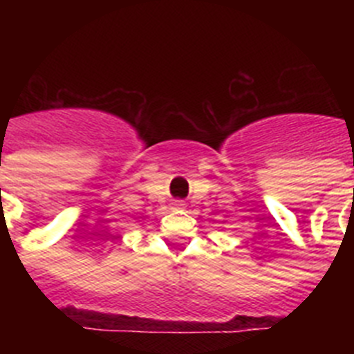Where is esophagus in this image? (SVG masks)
<instances>
[{"mask_svg":"<svg viewBox=\"0 0 354 354\" xmlns=\"http://www.w3.org/2000/svg\"><path fill=\"white\" fill-rule=\"evenodd\" d=\"M184 202L183 200H174V202H171V207H175V209H183L184 207Z\"/></svg>","mask_w":354,"mask_h":354,"instance_id":"esophagus-1","label":"esophagus"}]
</instances>
